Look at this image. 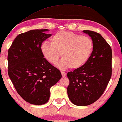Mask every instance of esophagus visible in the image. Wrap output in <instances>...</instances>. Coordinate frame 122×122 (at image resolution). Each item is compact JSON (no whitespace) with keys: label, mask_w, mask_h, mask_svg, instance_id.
Listing matches in <instances>:
<instances>
[{"label":"esophagus","mask_w":122,"mask_h":122,"mask_svg":"<svg viewBox=\"0 0 122 122\" xmlns=\"http://www.w3.org/2000/svg\"><path fill=\"white\" fill-rule=\"evenodd\" d=\"M61 75H62V76H66L67 75L66 72H64V71H61Z\"/></svg>","instance_id":"1"}]
</instances>
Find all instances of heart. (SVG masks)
I'll list each match as a JSON object with an SVG mask.
<instances>
[{
    "label": "heart",
    "mask_w": 122,
    "mask_h": 122,
    "mask_svg": "<svg viewBox=\"0 0 122 122\" xmlns=\"http://www.w3.org/2000/svg\"><path fill=\"white\" fill-rule=\"evenodd\" d=\"M94 48V42L90 37L72 32L59 31L51 38V43L44 41L41 44V53L46 60L61 69H76L84 65L89 59Z\"/></svg>",
    "instance_id": "obj_1"
}]
</instances>
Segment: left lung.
Masks as SVG:
<instances>
[{
	"mask_svg": "<svg viewBox=\"0 0 122 122\" xmlns=\"http://www.w3.org/2000/svg\"><path fill=\"white\" fill-rule=\"evenodd\" d=\"M94 48L84 65L67 73V94L71 102L79 106L92 104L103 94L112 75V50L102 36L90 30Z\"/></svg>",
	"mask_w": 122,
	"mask_h": 122,
	"instance_id": "8db88e82",
	"label": "left lung"
}]
</instances>
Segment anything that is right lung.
<instances>
[{
  "label": "right lung",
  "mask_w": 122,
  "mask_h": 122,
  "mask_svg": "<svg viewBox=\"0 0 122 122\" xmlns=\"http://www.w3.org/2000/svg\"><path fill=\"white\" fill-rule=\"evenodd\" d=\"M47 29L33 30L17 36L8 51V74L15 90L30 104L46 103L50 88L61 73L44 58L41 47L51 36Z\"/></svg>",
  "instance_id": "add662e5"
}]
</instances>
